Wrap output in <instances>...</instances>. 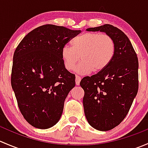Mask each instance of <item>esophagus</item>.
<instances>
[{
    "label": "esophagus",
    "instance_id": "1",
    "mask_svg": "<svg viewBox=\"0 0 148 148\" xmlns=\"http://www.w3.org/2000/svg\"><path fill=\"white\" fill-rule=\"evenodd\" d=\"M81 79L82 78L79 77V76H76V79H75V82H76V84L77 85H79V83L80 82H81Z\"/></svg>",
    "mask_w": 148,
    "mask_h": 148
}]
</instances>
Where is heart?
<instances>
[{"label":"heart","mask_w":148,"mask_h":148,"mask_svg":"<svg viewBox=\"0 0 148 148\" xmlns=\"http://www.w3.org/2000/svg\"><path fill=\"white\" fill-rule=\"evenodd\" d=\"M115 42L110 36L99 33H85L73 41L72 46L66 45L62 49L65 68L71 71L77 62L79 74H89L92 71H101L107 68L115 54Z\"/></svg>","instance_id":"heart-1"}]
</instances>
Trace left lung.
I'll list each match as a JSON object with an SVG mask.
<instances>
[{
  "mask_svg": "<svg viewBox=\"0 0 148 148\" xmlns=\"http://www.w3.org/2000/svg\"><path fill=\"white\" fill-rule=\"evenodd\" d=\"M102 31L115 42V54L110 65L80 82L84 91L83 105L89 125L108 131L125 119L138 91V59L129 38L110 24L86 29Z\"/></svg>",
  "mask_w": 148,
  "mask_h": 148,
  "instance_id": "8db88e82",
  "label": "left lung"
}]
</instances>
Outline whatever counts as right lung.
Returning <instances> with one entry per match:
<instances>
[{"label":"right lung","instance_id":"right-lung-1","mask_svg":"<svg viewBox=\"0 0 148 148\" xmlns=\"http://www.w3.org/2000/svg\"><path fill=\"white\" fill-rule=\"evenodd\" d=\"M80 33L43 25L28 33L15 50L11 86L22 115L34 127H51L62 116L65 99L75 86V75L66 69L62 49Z\"/></svg>","mask_w":148,"mask_h":148}]
</instances>
